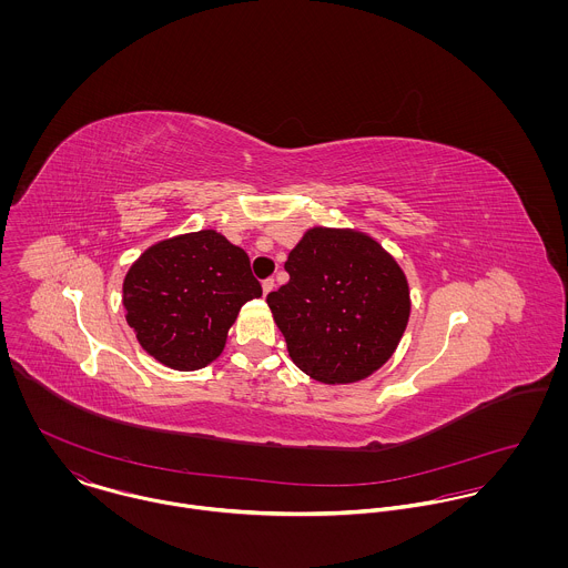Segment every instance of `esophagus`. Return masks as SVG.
<instances>
[{
  "label": "esophagus",
  "mask_w": 568,
  "mask_h": 568,
  "mask_svg": "<svg viewBox=\"0 0 568 568\" xmlns=\"http://www.w3.org/2000/svg\"><path fill=\"white\" fill-rule=\"evenodd\" d=\"M273 288H275V280H273V277H266V280L262 282V291H264V295H268Z\"/></svg>",
  "instance_id": "1"
}]
</instances>
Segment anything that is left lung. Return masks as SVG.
<instances>
[{
	"instance_id": "1",
	"label": "left lung",
	"mask_w": 568,
	"mask_h": 568,
	"mask_svg": "<svg viewBox=\"0 0 568 568\" xmlns=\"http://www.w3.org/2000/svg\"><path fill=\"white\" fill-rule=\"evenodd\" d=\"M266 295L293 363L325 385L358 383L396 352L410 313L405 271L372 236L313 227Z\"/></svg>"
}]
</instances>
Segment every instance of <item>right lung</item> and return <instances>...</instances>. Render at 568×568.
Listing matches in <instances>:
<instances>
[{"label": "right lung", "instance_id": "obj_1", "mask_svg": "<svg viewBox=\"0 0 568 568\" xmlns=\"http://www.w3.org/2000/svg\"><path fill=\"white\" fill-rule=\"evenodd\" d=\"M122 293L140 345L170 369L194 372L221 356L230 327L262 286L244 248L201 230L149 246Z\"/></svg>", "mask_w": 568, "mask_h": 568}]
</instances>
